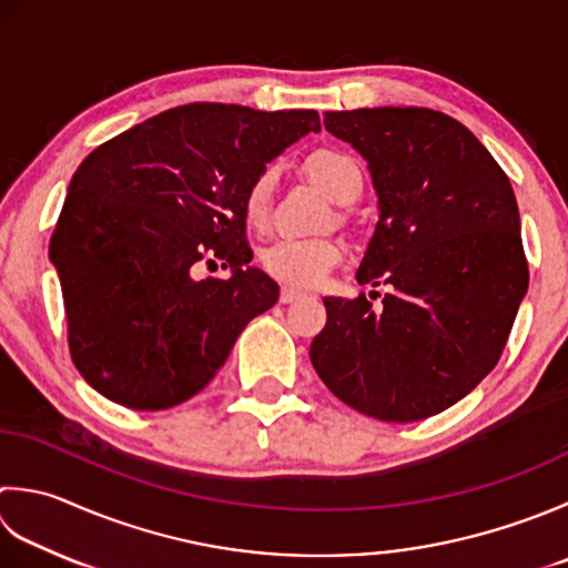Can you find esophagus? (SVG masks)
I'll use <instances>...</instances> for the list:
<instances>
[{
  "label": "esophagus",
  "mask_w": 568,
  "mask_h": 568,
  "mask_svg": "<svg viewBox=\"0 0 568 568\" xmlns=\"http://www.w3.org/2000/svg\"><path fill=\"white\" fill-rule=\"evenodd\" d=\"M307 293H300L295 291V287H283L281 291V303L287 305V303H297V300H305Z\"/></svg>",
  "instance_id": "esophagus-1"
}]
</instances>
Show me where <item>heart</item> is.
Returning <instances> with one entry per match:
<instances>
[{
    "instance_id": "1",
    "label": "heart",
    "mask_w": 568,
    "mask_h": 568,
    "mask_svg": "<svg viewBox=\"0 0 568 568\" xmlns=\"http://www.w3.org/2000/svg\"><path fill=\"white\" fill-rule=\"evenodd\" d=\"M305 170L339 204L362 194V170L352 154L322 148L305 160ZM277 170L273 164L253 176L243 194V216L251 229H263L271 214ZM344 248L335 239H277L261 251V265L273 281L293 287H317L342 263Z\"/></svg>"
}]
</instances>
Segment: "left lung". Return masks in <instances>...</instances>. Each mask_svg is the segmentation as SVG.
Here are the masks:
<instances>
[{
  "label": "left lung",
  "instance_id": "left-lung-1",
  "mask_svg": "<svg viewBox=\"0 0 568 568\" xmlns=\"http://www.w3.org/2000/svg\"><path fill=\"white\" fill-rule=\"evenodd\" d=\"M325 128L369 162L379 221L357 283L392 293L379 313L364 295L325 297L327 325L310 362L364 416H436L495 369L527 295L513 184L483 142L438 110H339L325 113Z\"/></svg>",
  "mask_w": 568,
  "mask_h": 568
}]
</instances>
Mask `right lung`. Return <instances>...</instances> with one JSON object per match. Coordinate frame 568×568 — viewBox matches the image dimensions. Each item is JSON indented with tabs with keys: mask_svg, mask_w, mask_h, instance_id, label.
Segmentation results:
<instances>
[{
	"mask_svg": "<svg viewBox=\"0 0 568 568\" xmlns=\"http://www.w3.org/2000/svg\"><path fill=\"white\" fill-rule=\"evenodd\" d=\"M320 130L315 110L192 103L95 148L69 184L49 258L69 349L98 394L135 410L186 402L214 379L277 283L248 268L243 194L287 144ZM229 278L194 282L199 260Z\"/></svg>",
	"mask_w": 568,
	"mask_h": 568,
	"instance_id": "obj_1",
	"label": "right lung"
}]
</instances>
